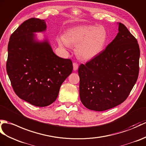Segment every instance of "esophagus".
Listing matches in <instances>:
<instances>
[{
  "label": "esophagus",
  "mask_w": 146,
  "mask_h": 146,
  "mask_svg": "<svg viewBox=\"0 0 146 146\" xmlns=\"http://www.w3.org/2000/svg\"><path fill=\"white\" fill-rule=\"evenodd\" d=\"M73 70L76 71L78 68V65L76 63H73Z\"/></svg>",
  "instance_id": "esophagus-1"
}]
</instances>
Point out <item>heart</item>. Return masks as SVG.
Returning a JSON list of instances; mask_svg holds the SVG:
<instances>
[{"mask_svg":"<svg viewBox=\"0 0 146 146\" xmlns=\"http://www.w3.org/2000/svg\"><path fill=\"white\" fill-rule=\"evenodd\" d=\"M107 40V32L102 26L88 25L73 27L58 39L59 45L68 48L76 46V53L81 58L90 60L101 52Z\"/></svg>","mask_w":146,"mask_h":146,"instance_id":"heart-1","label":"heart"}]
</instances>
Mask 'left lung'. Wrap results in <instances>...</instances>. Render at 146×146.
<instances>
[{"label":"left lung","mask_w":146,"mask_h":146,"mask_svg":"<svg viewBox=\"0 0 146 146\" xmlns=\"http://www.w3.org/2000/svg\"><path fill=\"white\" fill-rule=\"evenodd\" d=\"M117 25L115 38L78 71L80 100L91 110L103 111L121 104L137 80L139 46L126 26Z\"/></svg>","instance_id":"left-lung-1"}]
</instances>
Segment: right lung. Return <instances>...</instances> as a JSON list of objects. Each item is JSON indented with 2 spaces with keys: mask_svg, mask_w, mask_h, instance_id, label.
Segmentation results:
<instances>
[{
  "mask_svg": "<svg viewBox=\"0 0 146 146\" xmlns=\"http://www.w3.org/2000/svg\"><path fill=\"white\" fill-rule=\"evenodd\" d=\"M44 20L32 18L10 37L6 68L13 90L33 106H48L56 100L62 84L72 73L73 63L55 55L48 39L37 38L45 32Z\"/></svg>",
  "mask_w": 146,
  "mask_h": 146,
  "instance_id": "1",
  "label": "right lung"
}]
</instances>
